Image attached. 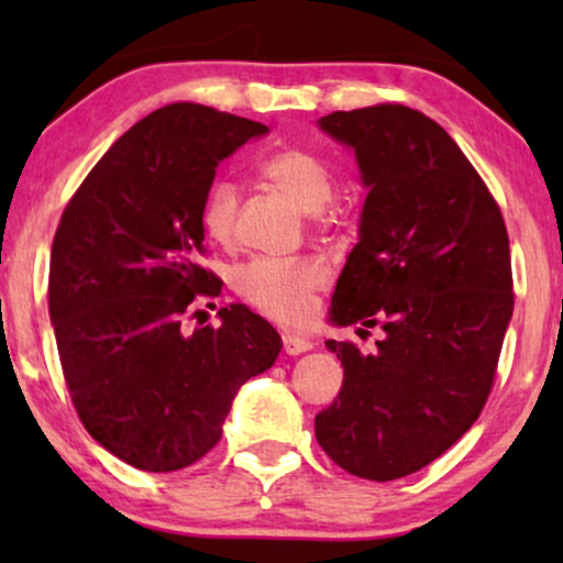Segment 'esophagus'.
I'll list each match as a JSON object with an SVG mask.
<instances>
[{
  "label": "esophagus",
  "mask_w": 563,
  "mask_h": 563,
  "mask_svg": "<svg viewBox=\"0 0 563 563\" xmlns=\"http://www.w3.org/2000/svg\"><path fill=\"white\" fill-rule=\"evenodd\" d=\"M282 345H284V353H287V356H299V353L312 349V341H307V338L297 335V333H282Z\"/></svg>",
  "instance_id": "obj_1"
}]
</instances>
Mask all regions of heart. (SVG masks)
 <instances>
[{"label":"heart","instance_id":"obj_1","mask_svg":"<svg viewBox=\"0 0 563 563\" xmlns=\"http://www.w3.org/2000/svg\"><path fill=\"white\" fill-rule=\"evenodd\" d=\"M261 174L307 210H320L333 195V174L314 153L282 148L261 164ZM241 187L235 179H218L207 189L199 220L214 243H233L238 233ZM330 279L328 266L314 256H256L235 268L233 287L253 310L279 322L305 320L312 299Z\"/></svg>","mask_w":563,"mask_h":563}]
</instances>
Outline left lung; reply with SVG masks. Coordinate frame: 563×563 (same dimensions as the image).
Returning <instances> with one entry per match:
<instances>
[{"label":"left lung","instance_id":"1","mask_svg":"<svg viewBox=\"0 0 563 563\" xmlns=\"http://www.w3.org/2000/svg\"><path fill=\"white\" fill-rule=\"evenodd\" d=\"M318 122L356 151L368 187L330 312L384 335L374 353L328 341L343 389L314 438L349 474L391 482L449 451L487 405L515 305L510 241L472 161L422 112L376 104Z\"/></svg>","mask_w":563,"mask_h":563}]
</instances>
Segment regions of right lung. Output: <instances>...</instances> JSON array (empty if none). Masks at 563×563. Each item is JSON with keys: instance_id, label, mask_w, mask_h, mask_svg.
I'll return each mask as SVG.
<instances>
[{"instance_id": "1", "label": "right lung", "mask_w": 563, "mask_h": 563, "mask_svg": "<svg viewBox=\"0 0 563 563\" xmlns=\"http://www.w3.org/2000/svg\"><path fill=\"white\" fill-rule=\"evenodd\" d=\"M266 130L202 104L161 107L97 161L60 214L48 310L68 395L89 435L143 472H179L212 451L235 391L282 351L243 305L184 333L191 305L222 289L199 264L214 168Z\"/></svg>"}]
</instances>
